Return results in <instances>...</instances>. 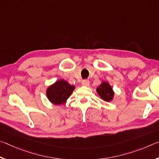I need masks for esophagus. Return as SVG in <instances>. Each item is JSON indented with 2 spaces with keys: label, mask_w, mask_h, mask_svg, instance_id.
Returning <instances> with one entry per match:
<instances>
[{
  "label": "esophagus",
  "mask_w": 159,
  "mask_h": 159,
  "mask_svg": "<svg viewBox=\"0 0 159 159\" xmlns=\"http://www.w3.org/2000/svg\"><path fill=\"white\" fill-rule=\"evenodd\" d=\"M82 85L84 86V87H88L89 85V81L88 80H84L82 82Z\"/></svg>",
  "instance_id": "obj_1"
}]
</instances>
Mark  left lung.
<instances>
[{
  "instance_id": "8db88e82",
  "label": "left lung",
  "mask_w": 159,
  "mask_h": 159,
  "mask_svg": "<svg viewBox=\"0 0 159 159\" xmlns=\"http://www.w3.org/2000/svg\"><path fill=\"white\" fill-rule=\"evenodd\" d=\"M97 92L102 99L105 101H112L114 96V92L111 86L108 83L103 82L97 88Z\"/></svg>"
}]
</instances>
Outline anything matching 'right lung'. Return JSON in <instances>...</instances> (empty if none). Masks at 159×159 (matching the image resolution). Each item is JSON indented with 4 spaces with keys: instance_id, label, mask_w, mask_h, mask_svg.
Returning a JSON list of instances; mask_svg holds the SVG:
<instances>
[{
    "instance_id": "1",
    "label": "right lung",
    "mask_w": 159,
    "mask_h": 159,
    "mask_svg": "<svg viewBox=\"0 0 159 159\" xmlns=\"http://www.w3.org/2000/svg\"><path fill=\"white\" fill-rule=\"evenodd\" d=\"M75 89L65 80H61L50 86L47 89V96L49 101L55 105H61L66 102Z\"/></svg>"
}]
</instances>
